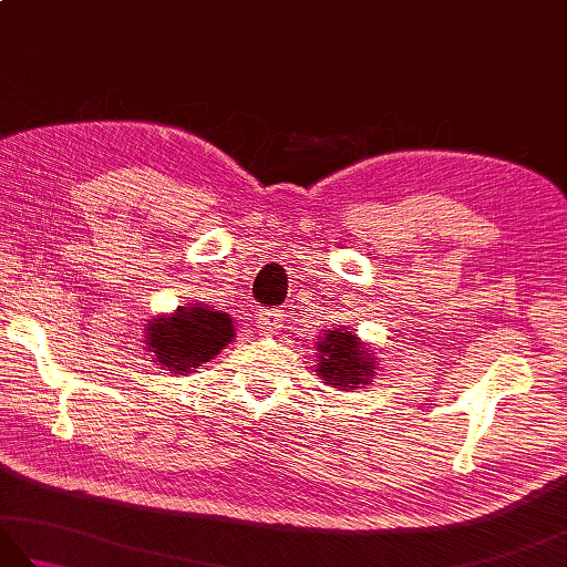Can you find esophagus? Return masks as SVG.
Segmentation results:
<instances>
[{"mask_svg":"<svg viewBox=\"0 0 567 567\" xmlns=\"http://www.w3.org/2000/svg\"><path fill=\"white\" fill-rule=\"evenodd\" d=\"M282 317H285V315H282L280 309H260V311H258V329H262L265 333L280 331Z\"/></svg>","mask_w":567,"mask_h":567,"instance_id":"34e87169","label":"esophagus"}]
</instances>
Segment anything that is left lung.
Masks as SVG:
<instances>
[{
	"label": "left lung",
	"instance_id": "8db88e82",
	"mask_svg": "<svg viewBox=\"0 0 567 567\" xmlns=\"http://www.w3.org/2000/svg\"><path fill=\"white\" fill-rule=\"evenodd\" d=\"M378 358L351 327L327 329L317 339V375L331 388H365L375 378Z\"/></svg>",
	"mask_w": 567,
	"mask_h": 567
}]
</instances>
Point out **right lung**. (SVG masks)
Listing matches in <instances>:
<instances>
[{"instance_id":"right-lung-1","label":"right lung","mask_w":567,"mask_h":567,"mask_svg":"<svg viewBox=\"0 0 567 567\" xmlns=\"http://www.w3.org/2000/svg\"><path fill=\"white\" fill-rule=\"evenodd\" d=\"M236 329L226 311H216L204 305L177 307L173 315H161L146 323V353L151 363L173 375L197 372L202 363L221 353V348L234 341Z\"/></svg>"}]
</instances>
